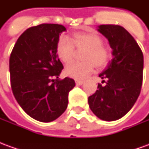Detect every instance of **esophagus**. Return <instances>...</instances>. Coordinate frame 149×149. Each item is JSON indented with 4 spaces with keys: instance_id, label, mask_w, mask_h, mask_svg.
<instances>
[{
    "instance_id": "obj_1",
    "label": "esophagus",
    "mask_w": 149,
    "mask_h": 149,
    "mask_svg": "<svg viewBox=\"0 0 149 149\" xmlns=\"http://www.w3.org/2000/svg\"><path fill=\"white\" fill-rule=\"evenodd\" d=\"M75 82H76V84L77 85H82L84 81H80V80H75Z\"/></svg>"
}]
</instances>
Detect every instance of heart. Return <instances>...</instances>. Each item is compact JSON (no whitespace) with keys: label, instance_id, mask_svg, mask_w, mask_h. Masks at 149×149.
Masks as SVG:
<instances>
[{"label":"heart","instance_id":"1","mask_svg":"<svg viewBox=\"0 0 149 149\" xmlns=\"http://www.w3.org/2000/svg\"><path fill=\"white\" fill-rule=\"evenodd\" d=\"M72 43L66 38L59 41L56 52L60 60L65 64H69L74 57L75 49H84L81 63H72L65 68V74L74 79H83L90 74L94 68H102L109 60V49L102 45L103 40L100 36L93 33L82 32L72 37Z\"/></svg>","mask_w":149,"mask_h":149}]
</instances>
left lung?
<instances>
[{"label":"left lung","mask_w":149,"mask_h":149,"mask_svg":"<svg viewBox=\"0 0 149 149\" xmlns=\"http://www.w3.org/2000/svg\"><path fill=\"white\" fill-rule=\"evenodd\" d=\"M97 31L109 40L112 58L99 74L105 84H98L97 90L88 101L98 118L113 121L127 114L137 100L143 81L144 56L125 28L101 24Z\"/></svg>","instance_id":"8db88e82"}]
</instances>
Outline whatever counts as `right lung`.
<instances>
[{"label":"right lung","instance_id":"add662e5","mask_svg":"<svg viewBox=\"0 0 149 149\" xmlns=\"http://www.w3.org/2000/svg\"><path fill=\"white\" fill-rule=\"evenodd\" d=\"M65 27L42 24L28 29L15 44L9 58L13 93L21 109L40 122L55 120L65 112L73 79L59 76L64 68L56 48Z\"/></svg>","mask_w":149,"mask_h":149}]
</instances>
